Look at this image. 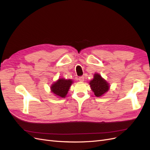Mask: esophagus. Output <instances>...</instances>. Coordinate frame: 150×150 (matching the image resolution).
<instances>
[{
  "label": "esophagus",
  "mask_w": 150,
  "mask_h": 150,
  "mask_svg": "<svg viewBox=\"0 0 150 150\" xmlns=\"http://www.w3.org/2000/svg\"><path fill=\"white\" fill-rule=\"evenodd\" d=\"M84 79H85L84 76H79L78 80H79V81H80V82H83V81H84Z\"/></svg>",
  "instance_id": "1"
}]
</instances>
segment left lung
I'll return each mask as SVG.
<instances>
[{"mask_svg":"<svg viewBox=\"0 0 150 150\" xmlns=\"http://www.w3.org/2000/svg\"><path fill=\"white\" fill-rule=\"evenodd\" d=\"M89 85L96 97L102 96L109 89V83L99 74H94L93 79L89 82Z\"/></svg>","mask_w":150,"mask_h":150,"instance_id":"left-lung-1","label":"left lung"}]
</instances>
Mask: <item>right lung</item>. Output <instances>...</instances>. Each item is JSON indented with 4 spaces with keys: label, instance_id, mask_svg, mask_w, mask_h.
Here are the masks:
<instances>
[{
    "label": "right lung",
    "instance_id": "obj_1",
    "mask_svg": "<svg viewBox=\"0 0 150 150\" xmlns=\"http://www.w3.org/2000/svg\"><path fill=\"white\" fill-rule=\"evenodd\" d=\"M72 83L73 81L70 79H59L56 82L51 85V91L57 97L65 98Z\"/></svg>",
    "mask_w": 150,
    "mask_h": 150
}]
</instances>
